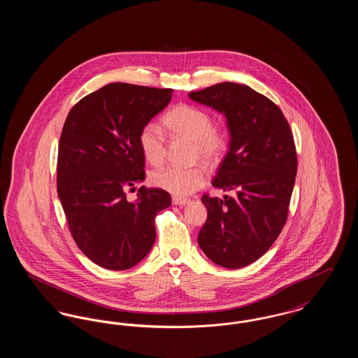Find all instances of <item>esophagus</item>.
I'll list each match as a JSON object with an SVG mask.
<instances>
[{"label":"esophagus","mask_w":358,"mask_h":358,"mask_svg":"<svg viewBox=\"0 0 358 358\" xmlns=\"http://www.w3.org/2000/svg\"><path fill=\"white\" fill-rule=\"evenodd\" d=\"M171 201H173V204L174 205H185L189 203V200H187V199H184V197H177V196H174V197L171 199Z\"/></svg>","instance_id":"34e87169"}]
</instances>
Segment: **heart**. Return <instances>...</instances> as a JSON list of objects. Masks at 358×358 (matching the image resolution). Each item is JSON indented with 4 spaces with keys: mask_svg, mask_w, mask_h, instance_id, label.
Masks as SVG:
<instances>
[{
    "mask_svg": "<svg viewBox=\"0 0 358 358\" xmlns=\"http://www.w3.org/2000/svg\"><path fill=\"white\" fill-rule=\"evenodd\" d=\"M165 126L177 136L193 142V155L200 157L206 164H215L227 148V136L213 127L212 117L199 107L178 104L164 117ZM138 143L145 159L150 165H159L165 158V136L162 129L154 123H146L138 136ZM150 184L164 189L177 197H185L203 187L208 173L201 165L180 168L168 165L152 171Z\"/></svg>",
    "mask_w": 358,
    "mask_h": 358,
    "instance_id": "1",
    "label": "heart"
}]
</instances>
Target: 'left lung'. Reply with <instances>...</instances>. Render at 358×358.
<instances>
[{"instance_id":"8db88e82","label":"left lung","mask_w":358,"mask_h":358,"mask_svg":"<svg viewBox=\"0 0 358 358\" xmlns=\"http://www.w3.org/2000/svg\"><path fill=\"white\" fill-rule=\"evenodd\" d=\"M227 117L231 142L212 181L234 190L224 200L204 193L208 217L199 245L213 263L238 270L264 255L289 216L298 158L282 110L251 87L224 82L189 92Z\"/></svg>"}]
</instances>
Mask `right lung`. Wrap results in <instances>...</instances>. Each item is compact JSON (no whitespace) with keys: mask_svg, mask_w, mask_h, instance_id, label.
Instances as JSON below:
<instances>
[{"mask_svg":"<svg viewBox=\"0 0 358 358\" xmlns=\"http://www.w3.org/2000/svg\"><path fill=\"white\" fill-rule=\"evenodd\" d=\"M171 88L110 83L76 103L64 122L57 153V194L69 232L95 264L122 271L139 263L155 241L154 220L171 194L141 187L145 178L141 129L171 99Z\"/></svg>","mask_w":358,"mask_h":358,"instance_id":"right-lung-1","label":"right lung"}]
</instances>
